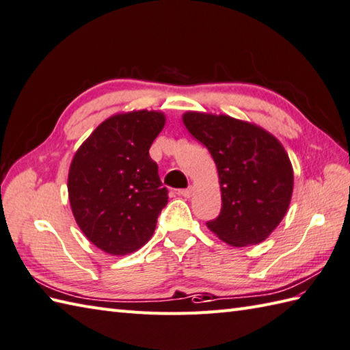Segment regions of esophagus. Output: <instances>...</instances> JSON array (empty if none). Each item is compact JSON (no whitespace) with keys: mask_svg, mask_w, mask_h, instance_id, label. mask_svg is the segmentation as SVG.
Returning <instances> with one entry per match:
<instances>
[{"mask_svg":"<svg viewBox=\"0 0 350 350\" xmlns=\"http://www.w3.org/2000/svg\"><path fill=\"white\" fill-rule=\"evenodd\" d=\"M177 193L178 195H182V197H185V198H189L191 195H192V188H186V189H178L177 191Z\"/></svg>","mask_w":350,"mask_h":350,"instance_id":"obj_1","label":"esophagus"}]
</instances>
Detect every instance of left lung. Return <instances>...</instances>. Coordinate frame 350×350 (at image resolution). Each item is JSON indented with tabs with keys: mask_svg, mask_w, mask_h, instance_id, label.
<instances>
[{
	"mask_svg": "<svg viewBox=\"0 0 350 350\" xmlns=\"http://www.w3.org/2000/svg\"><path fill=\"white\" fill-rule=\"evenodd\" d=\"M183 124L217 167L222 208L208 230L231 246L264 241L286 215L294 188L283 146L262 128L224 115L188 111Z\"/></svg>",
	"mask_w": 350,
	"mask_h": 350,
	"instance_id": "1",
	"label": "left lung"
}]
</instances>
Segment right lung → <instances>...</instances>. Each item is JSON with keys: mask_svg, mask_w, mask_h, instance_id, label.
I'll list each match as a JSON object with an SVG mask.
<instances>
[{"mask_svg": "<svg viewBox=\"0 0 350 350\" xmlns=\"http://www.w3.org/2000/svg\"><path fill=\"white\" fill-rule=\"evenodd\" d=\"M162 113L138 110L104 120L80 146L68 173L72 215L89 241L110 255L146 245L168 202L149 149Z\"/></svg>", "mask_w": 350, "mask_h": 350, "instance_id": "1", "label": "right lung"}]
</instances>
